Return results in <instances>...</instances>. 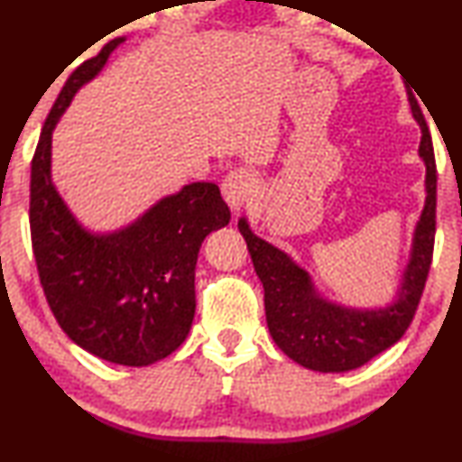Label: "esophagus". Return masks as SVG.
I'll return each instance as SVG.
<instances>
[{"label": "esophagus", "instance_id": "34e87169", "mask_svg": "<svg viewBox=\"0 0 462 462\" xmlns=\"http://www.w3.org/2000/svg\"><path fill=\"white\" fill-rule=\"evenodd\" d=\"M220 189H223V195L226 204L231 206V210L239 212L256 191V176L250 170L237 168L225 176L223 187Z\"/></svg>", "mask_w": 462, "mask_h": 462}]
</instances>
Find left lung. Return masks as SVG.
Returning <instances> with one entry per match:
<instances>
[{"label":"left lung","mask_w":462,"mask_h":462,"mask_svg":"<svg viewBox=\"0 0 462 462\" xmlns=\"http://www.w3.org/2000/svg\"><path fill=\"white\" fill-rule=\"evenodd\" d=\"M414 119L420 124L419 153L427 166V201L414 231L412 256L403 271L397 300L387 309H346L328 302L315 292L311 277L239 220L254 271L264 288V313L275 345L296 364L318 372H346L368 364L378 353L395 345L412 324L422 290L431 269L435 244V204L438 170L433 143L416 98L410 94Z\"/></svg>","instance_id":"8db88e82"}]
</instances>
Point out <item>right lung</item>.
Instances as JSON below:
<instances>
[{
  "label": "right lung",
  "mask_w": 462,
  "mask_h": 462,
  "mask_svg": "<svg viewBox=\"0 0 462 462\" xmlns=\"http://www.w3.org/2000/svg\"><path fill=\"white\" fill-rule=\"evenodd\" d=\"M124 40L81 62L42 128L31 162L29 225L37 273L62 332L92 356L149 365L179 349L195 315V264L231 212L214 182H191L109 236L81 226L50 179L52 130L75 92Z\"/></svg>",
  "instance_id": "obj_1"
}]
</instances>
